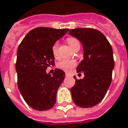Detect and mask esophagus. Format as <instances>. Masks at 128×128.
Wrapping results in <instances>:
<instances>
[{"mask_svg": "<svg viewBox=\"0 0 128 128\" xmlns=\"http://www.w3.org/2000/svg\"><path fill=\"white\" fill-rule=\"evenodd\" d=\"M66 77H70V76H71V75H70V74H68V73H66Z\"/></svg>", "mask_w": 128, "mask_h": 128, "instance_id": "1", "label": "esophagus"}]
</instances>
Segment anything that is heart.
Masks as SVG:
<instances>
[{
	"instance_id": "obj_1",
	"label": "heart",
	"mask_w": 128,
	"mask_h": 128,
	"mask_svg": "<svg viewBox=\"0 0 128 128\" xmlns=\"http://www.w3.org/2000/svg\"><path fill=\"white\" fill-rule=\"evenodd\" d=\"M67 42L69 44L70 47L73 50L74 48L78 45H80V42L77 38H74V37H69L67 38ZM58 46L59 44L58 42H56L54 43V44L52 46L51 48V50H52V54L55 58H58ZM77 65V62L73 60H62L60 62H58L57 64V67L59 69L63 70L67 72H70L71 70L74 68V67Z\"/></svg>"
}]
</instances>
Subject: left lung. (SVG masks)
<instances>
[{
	"mask_svg": "<svg viewBox=\"0 0 128 128\" xmlns=\"http://www.w3.org/2000/svg\"><path fill=\"white\" fill-rule=\"evenodd\" d=\"M69 34L79 39L84 48V59L77 68L83 79L75 80L70 90L77 106L90 108L104 98L112 80L114 68L113 49L110 43L101 32L92 28L71 30Z\"/></svg>",
	"mask_w": 128,
	"mask_h": 128,
	"instance_id": "8db88e82",
	"label": "left lung"
}]
</instances>
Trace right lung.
I'll list each match as a JSON object with an SVG mask.
<instances>
[{"label": "right lung", "mask_w": 128, "mask_h": 128, "mask_svg": "<svg viewBox=\"0 0 128 128\" xmlns=\"http://www.w3.org/2000/svg\"><path fill=\"white\" fill-rule=\"evenodd\" d=\"M68 31L37 27L26 34L18 47L15 64L18 89L26 104L35 110H48L56 102L65 72L56 68L51 75L46 70L55 64L52 46Z\"/></svg>", "instance_id": "add662e5"}]
</instances>
